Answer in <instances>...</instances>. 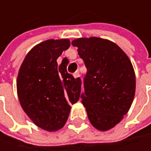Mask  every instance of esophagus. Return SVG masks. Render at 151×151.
Instances as JSON below:
<instances>
[{
  "mask_svg": "<svg viewBox=\"0 0 151 151\" xmlns=\"http://www.w3.org/2000/svg\"><path fill=\"white\" fill-rule=\"evenodd\" d=\"M73 76H74V77H75L76 79V78H79V77H80L79 72H77V71H76V72H75V73L73 74Z\"/></svg>",
  "mask_w": 151,
  "mask_h": 151,
  "instance_id": "1",
  "label": "esophagus"
}]
</instances>
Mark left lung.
<instances>
[{
    "instance_id": "obj_1",
    "label": "left lung",
    "mask_w": 151,
    "mask_h": 151,
    "mask_svg": "<svg viewBox=\"0 0 151 151\" xmlns=\"http://www.w3.org/2000/svg\"><path fill=\"white\" fill-rule=\"evenodd\" d=\"M87 68L82 103L94 128H114L133 103L136 79L126 53L112 41L100 37L73 40Z\"/></svg>"
}]
</instances>
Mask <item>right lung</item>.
Wrapping results in <instances>:
<instances>
[{
  "instance_id": "add662e5",
  "label": "right lung",
  "mask_w": 151,
  "mask_h": 151,
  "mask_svg": "<svg viewBox=\"0 0 151 151\" xmlns=\"http://www.w3.org/2000/svg\"><path fill=\"white\" fill-rule=\"evenodd\" d=\"M70 46L68 39H49L33 47L25 57L17 77L21 108L41 129L57 132L66 124L71 104L79 101L80 78L67 72L68 60H57Z\"/></svg>"
}]
</instances>
